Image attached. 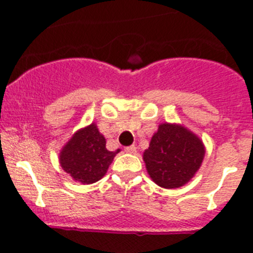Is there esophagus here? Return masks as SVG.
Masks as SVG:
<instances>
[{"instance_id":"obj_1","label":"esophagus","mask_w":253,"mask_h":253,"mask_svg":"<svg viewBox=\"0 0 253 253\" xmlns=\"http://www.w3.org/2000/svg\"><path fill=\"white\" fill-rule=\"evenodd\" d=\"M125 152H126V153H130V154H135L137 153V147L135 146L126 147V148H125Z\"/></svg>"}]
</instances>
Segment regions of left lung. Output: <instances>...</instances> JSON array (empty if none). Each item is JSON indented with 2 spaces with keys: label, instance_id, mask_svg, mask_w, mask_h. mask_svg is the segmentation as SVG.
Segmentation results:
<instances>
[{
  "label": "left lung",
  "instance_id": "1",
  "mask_svg": "<svg viewBox=\"0 0 253 253\" xmlns=\"http://www.w3.org/2000/svg\"><path fill=\"white\" fill-rule=\"evenodd\" d=\"M204 156V143L194 131L177 123H162L143 153V161L154 184L177 189L195 176Z\"/></svg>",
  "mask_w": 253,
  "mask_h": 253
}]
</instances>
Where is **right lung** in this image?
<instances>
[{
    "instance_id": "right-lung-1",
    "label": "right lung",
    "mask_w": 253,
    "mask_h": 253,
    "mask_svg": "<svg viewBox=\"0 0 253 253\" xmlns=\"http://www.w3.org/2000/svg\"><path fill=\"white\" fill-rule=\"evenodd\" d=\"M120 149H106V139L96 123L78 129L59 152L60 167L77 182L93 184L106 175Z\"/></svg>"
}]
</instances>
